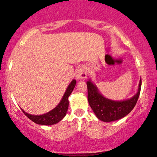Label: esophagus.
<instances>
[{
    "mask_svg": "<svg viewBox=\"0 0 157 157\" xmlns=\"http://www.w3.org/2000/svg\"><path fill=\"white\" fill-rule=\"evenodd\" d=\"M86 76H87V73H86V68L82 67L77 70L76 74V77L77 80H84Z\"/></svg>",
    "mask_w": 157,
    "mask_h": 157,
    "instance_id": "esophagus-1",
    "label": "esophagus"
}]
</instances>
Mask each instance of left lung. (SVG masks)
Instances as JSON below:
<instances>
[{
	"label": "left lung",
	"mask_w": 157,
	"mask_h": 157,
	"mask_svg": "<svg viewBox=\"0 0 157 157\" xmlns=\"http://www.w3.org/2000/svg\"><path fill=\"white\" fill-rule=\"evenodd\" d=\"M88 100L97 117L101 121L109 122L122 119L132 111L136 105L141 90L142 80L139 84L138 91L128 100L114 101L105 98L99 92L97 86L91 80L87 81Z\"/></svg>",
	"instance_id": "1"
}]
</instances>
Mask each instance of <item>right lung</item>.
<instances>
[{
  "label": "right lung",
  "mask_w": 157,
  "mask_h": 157,
  "mask_svg": "<svg viewBox=\"0 0 157 157\" xmlns=\"http://www.w3.org/2000/svg\"><path fill=\"white\" fill-rule=\"evenodd\" d=\"M76 80H73L71 83L68 85L67 89L65 92L62 100L54 109L50 111L49 112L44 113L42 115H33L25 112L23 109L22 111L29 119L35 122L36 124L43 125H55L62 120L66 116L68 108V97L70 96L72 91L75 89L76 85Z\"/></svg>",
  "instance_id": "1"
}]
</instances>
